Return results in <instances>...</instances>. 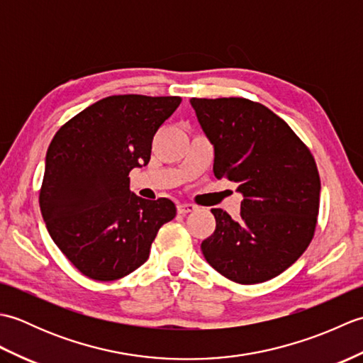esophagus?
I'll list each match as a JSON object with an SVG mask.
<instances>
[{"label": "esophagus", "instance_id": "34e87169", "mask_svg": "<svg viewBox=\"0 0 363 363\" xmlns=\"http://www.w3.org/2000/svg\"><path fill=\"white\" fill-rule=\"evenodd\" d=\"M196 211V206L191 204V203H181L177 204V212H179L181 215H186L189 212H194Z\"/></svg>", "mask_w": 363, "mask_h": 363}]
</instances>
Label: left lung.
Here are the masks:
<instances>
[{
	"instance_id": "left-lung-1",
	"label": "left lung",
	"mask_w": 363,
	"mask_h": 363,
	"mask_svg": "<svg viewBox=\"0 0 363 363\" xmlns=\"http://www.w3.org/2000/svg\"><path fill=\"white\" fill-rule=\"evenodd\" d=\"M213 145V174L237 184L240 217L212 209L201 243L211 267L237 284L273 279L311 245L320 209V174L311 150L282 118L246 98H191Z\"/></svg>"
}]
</instances>
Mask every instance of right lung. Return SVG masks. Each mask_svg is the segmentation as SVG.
<instances>
[{
  "label": "right lung",
  "mask_w": 363,
  "mask_h": 363,
  "mask_svg": "<svg viewBox=\"0 0 363 363\" xmlns=\"http://www.w3.org/2000/svg\"><path fill=\"white\" fill-rule=\"evenodd\" d=\"M179 96L113 95L89 106L52 137L38 195L46 229L79 272L115 281L150 257L162 225L176 217L168 198L129 190V172L146 165L152 138Z\"/></svg>",
  "instance_id": "1"
}]
</instances>
